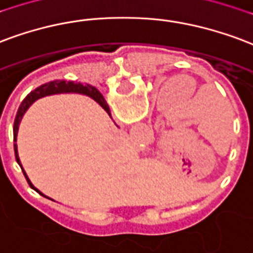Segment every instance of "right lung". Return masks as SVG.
Segmentation results:
<instances>
[{
    "mask_svg": "<svg viewBox=\"0 0 253 253\" xmlns=\"http://www.w3.org/2000/svg\"><path fill=\"white\" fill-rule=\"evenodd\" d=\"M82 93V95H87L91 99H93L95 102L99 103L103 108H104V111L107 112L108 115L111 117V114H110V108H108L107 102L104 100L103 98V95L99 92L98 89L92 87V85H83L82 83H75V82H65V80H53V82H49V83H45L40 85V87H37L35 91H32L29 95H28L27 98L24 99L21 103V106L18 107V111H17L16 119H14V126H13V141H14V155H16V160L18 162V165L21 166V170L24 175H25V178H27L28 184L31 188H33L36 192L41 194V196H44V194L41 193L40 190L37 188L33 186V184L31 182V179L28 178L27 173H25V170L22 168L21 161H20V157H18V151H17V134H18V127H20V123H21V119L24 117V114L27 112V110L32 106V103H35L37 99L44 98V96H49V95H56V93ZM46 197V196H44ZM48 198V197H46Z\"/></svg>",
    "mask_w": 253,
    "mask_h": 253,
    "instance_id": "add662e5",
    "label": "right lung"
}]
</instances>
